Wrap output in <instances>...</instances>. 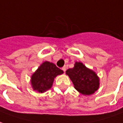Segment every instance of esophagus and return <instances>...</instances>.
<instances>
[{"label":"esophagus","mask_w":123,"mask_h":123,"mask_svg":"<svg viewBox=\"0 0 123 123\" xmlns=\"http://www.w3.org/2000/svg\"><path fill=\"white\" fill-rule=\"evenodd\" d=\"M66 68H66V67H63L62 68V70H63L64 73H65V71H66Z\"/></svg>","instance_id":"34e87169"}]
</instances>
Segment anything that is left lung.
<instances>
[{"label":"left lung","instance_id":"obj_1","mask_svg":"<svg viewBox=\"0 0 123 123\" xmlns=\"http://www.w3.org/2000/svg\"><path fill=\"white\" fill-rule=\"evenodd\" d=\"M66 74L70 77L74 88L81 94L90 95L99 88L97 74L80 62H76L74 67L68 69Z\"/></svg>","mask_w":123,"mask_h":123}]
</instances>
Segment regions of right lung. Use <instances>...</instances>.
Returning a JSON list of instances; mask_svg holds the SVG:
<instances>
[{"mask_svg": "<svg viewBox=\"0 0 123 123\" xmlns=\"http://www.w3.org/2000/svg\"><path fill=\"white\" fill-rule=\"evenodd\" d=\"M63 73V70L53 62L45 61L41 64L31 76L32 87L33 90L43 93L52 87L55 78Z\"/></svg>", "mask_w": 123, "mask_h": 123, "instance_id": "right-lung-1", "label": "right lung"}]
</instances>
